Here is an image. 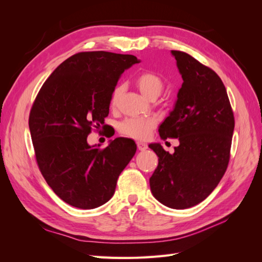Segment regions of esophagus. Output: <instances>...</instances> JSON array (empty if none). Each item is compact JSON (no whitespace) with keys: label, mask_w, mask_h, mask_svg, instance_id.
Listing matches in <instances>:
<instances>
[{"label":"esophagus","mask_w":262,"mask_h":262,"mask_svg":"<svg viewBox=\"0 0 262 262\" xmlns=\"http://www.w3.org/2000/svg\"><path fill=\"white\" fill-rule=\"evenodd\" d=\"M137 144H138V148L140 150H145L147 148V145L145 143H142V142H138Z\"/></svg>","instance_id":"1"}]
</instances>
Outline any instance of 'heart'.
<instances>
[{
  "label": "heart",
  "mask_w": 262,
  "mask_h": 262,
  "mask_svg": "<svg viewBox=\"0 0 262 262\" xmlns=\"http://www.w3.org/2000/svg\"><path fill=\"white\" fill-rule=\"evenodd\" d=\"M136 84L139 90L148 98L160 96L164 89V82L162 77L152 71H144L136 77ZM122 86H116L110 97V105L116 107L118 100L121 96ZM157 124L153 117H128L118 125V131L124 137L134 140H146L150 132Z\"/></svg>",
  "instance_id": "1"
}]
</instances>
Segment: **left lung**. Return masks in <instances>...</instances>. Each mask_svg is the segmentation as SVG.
<instances>
[{"instance_id":"left-lung-1","label":"left lung","mask_w":262,"mask_h":262,"mask_svg":"<svg viewBox=\"0 0 262 262\" xmlns=\"http://www.w3.org/2000/svg\"><path fill=\"white\" fill-rule=\"evenodd\" d=\"M171 53L184 83L158 132L163 140L178 139L180 144L173 154L160 144L149 145L158 156L149 186L166 207L188 209L202 202L224 176L235 119L220 76L186 52Z\"/></svg>"}]
</instances>
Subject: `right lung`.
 Instances as JSON below:
<instances>
[{
	"label": "right lung",
	"instance_id": "1",
	"mask_svg": "<svg viewBox=\"0 0 262 262\" xmlns=\"http://www.w3.org/2000/svg\"><path fill=\"white\" fill-rule=\"evenodd\" d=\"M137 57L85 51L63 61L38 92L29 114L37 165L54 193L78 209H94L115 193L121 171L137 144L117 138L105 148L87 137L104 128L112 93Z\"/></svg>",
	"mask_w": 262,
	"mask_h": 262
}]
</instances>
